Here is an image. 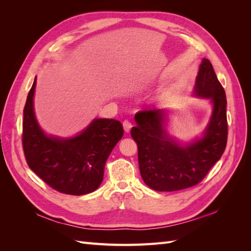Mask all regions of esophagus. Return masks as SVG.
Here are the masks:
<instances>
[{
  "mask_svg": "<svg viewBox=\"0 0 251 251\" xmlns=\"http://www.w3.org/2000/svg\"><path fill=\"white\" fill-rule=\"evenodd\" d=\"M123 126H124L125 131H126V133L130 132L131 127H132V124H131V121H128V120H125L124 123H123Z\"/></svg>",
  "mask_w": 251,
  "mask_h": 251,
  "instance_id": "1",
  "label": "esophagus"
}]
</instances>
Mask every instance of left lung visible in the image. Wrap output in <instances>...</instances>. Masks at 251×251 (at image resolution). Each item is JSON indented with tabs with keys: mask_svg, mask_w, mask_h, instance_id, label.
Masks as SVG:
<instances>
[{
	"mask_svg": "<svg viewBox=\"0 0 251 251\" xmlns=\"http://www.w3.org/2000/svg\"><path fill=\"white\" fill-rule=\"evenodd\" d=\"M195 94L214 103V112L204 137L182 148L166 134V112L146 109L135 116L137 126L131 135L138 147L141 177L148 186L159 192L180 191L197 185L222 157L228 135L226 94L211 63L204 58L196 79Z\"/></svg>",
	"mask_w": 251,
	"mask_h": 251,
	"instance_id": "1",
	"label": "left lung"
}]
</instances>
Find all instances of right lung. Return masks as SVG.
Segmentation results:
<instances>
[{"label":"right lung","instance_id":"right-lung-1","mask_svg":"<svg viewBox=\"0 0 251 251\" xmlns=\"http://www.w3.org/2000/svg\"><path fill=\"white\" fill-rule=\"evenodd\" d=\"M36 77L24 107L22 143L27 164L45 183L66 195L94 192L103 179L104 165L124 135L116 119H95L70 139L48 137L36 123L33 94Z\"/></svg>","mask_w":251,"mask_h":251}]
</instances>
